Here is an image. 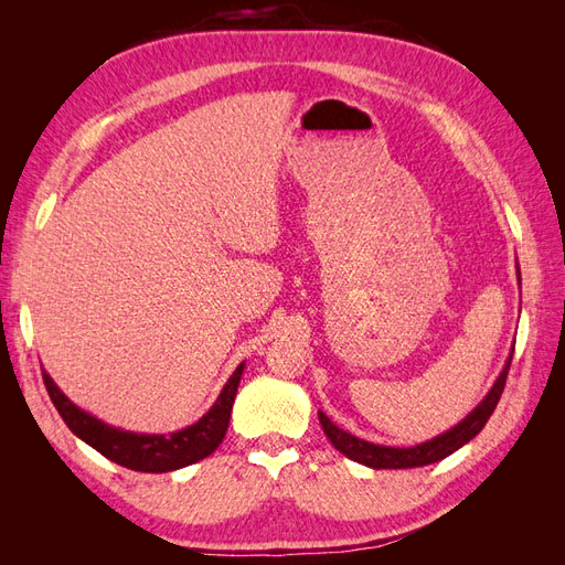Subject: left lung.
I'll list each match as a JSON object with an SVG mask.
<instances>
[{"label":"left lung","mask_w":565,"mask_h":565,"mask_svg":"<svg viewBox=\"0 0 565 565\" xmlns=\"http://www.w3.org/2000/svg\"><path fill=\"white\" fill-rule=\"evenodd\" d=\"M519 282H521V270H519ZM511 355H514V349H511L507 363L500 372V377L494 380L492 388L486 393V398L478 403L465 419L455 424L452 429L438 434L436 438L419 443V446H413V448L377 446V443L363 440V438H358V436H353L344 429H339V426L332 424V419L328 415L318 413L322 431H324V436L330 438V443L341 455H347L349 459L358 461V465H365L370 469H413V467L434 465V461L446 459L448 455H452L461 446H467V443L473 436L481 434L486 422L490 419V415L494 413V407H498V403H500V396H502L504 384H507L509 365H511Z\"/></svg>","instance_id":"1"}]
</instances>
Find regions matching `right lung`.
I'll return each mask as SVG.
<instances>
[{"label": "right lung", "mask_w": 565, "mask_h": 565, "mask_svg": "<svg viewBox=\"0 0 565 565\" xmlns=\"http://www.w3.org/2000/svg\"><path fill=\"white\" fill-rule=\"evenodd\" d=\"M243 370L245 363L237 365L224 388H221L214 405L195 424L172 434H134L100 422L98 417L89 415L87 409L77 407L67 398L56 386V382L51 380V374H46L44 370L42 374L44 386L51 401H54L58 415L77 438H82L87 446H92L119 467L146 473H167L195 465V461L210 457L218 448V443L224 440L228 431L231 409L237 386H241Z\"/></svg>", "instance_id": "add662e5"}]
</instances>
